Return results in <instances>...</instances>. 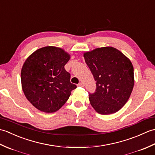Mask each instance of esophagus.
Masks as SVG:
<instances>
[{
    "instance_id": "esophagus-1",
    "label": "esophagus",
    "mask_w": 155,
    "mask_h": 155,
    "mask_svg": "<svg viewBox=\"0 0 155 155\" xmlns=\"http://www.w3.org/2000/svg\"><path fill=\"white\" fill-rule=\"evenodd\" d=\"M77 86H78V87H84V84H83V83H78V84Z\"/></svg>"
}]
</instances>
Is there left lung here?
<instances>
[{"mask_svg":"<svg viewBox=\"0 0 155 155\" xmlns=\"http://www.w3.org/2000/svg\"><path fill=\"white\" fill-rule=\"evenodd\" d=\"M85 62L97 82L88 93L92 107L101 114L117 113L127 103L134 87V68L129 58L112 47L84 53Z\"/></svg>","mask_w":155,"mask_h":155,"instance_id":"1","label":"left lung"}]
</instances>
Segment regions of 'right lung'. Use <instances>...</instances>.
I'll use <instances>...</instances> for the list:
<instances>
[{"mask_svg":"<svg viewBox=\"0 0 155 155\" xmlns=\"http://www.w3.org/2000/svg\"><path fill=\"white\" fill-rule=\"evenodd\" d=\"M70 58L62 48L48 46L35 51L24 62L21 70L22 91L38 110L47 113L57 111L77 88L64 69Z\"/></svg>","mask_w":155,"mask_h":155,"instance_id":"right-lung-1","label":"right lung"}]
</instances>
